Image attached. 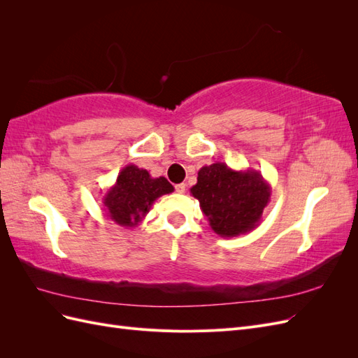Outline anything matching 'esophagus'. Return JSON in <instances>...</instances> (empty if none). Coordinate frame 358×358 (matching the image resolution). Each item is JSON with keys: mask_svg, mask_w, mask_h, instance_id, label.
Here are the masks:
<instances>
[{"mask_svg": "<svg viewBox=\"0 0 358 358\" xmlns=\"http://www.w3.org/2000/svg\"><path fill=\"white\" fill-rule=\"evenodd\" d=\"M175 188H176V192H179V194H183V192L187 191V185H185V183H179V185H176Z\"/></svg>", "mask_w": 358, "mask_h": 358, "instance_id": "obj_1", "label": "esophagus"}]
</instances>
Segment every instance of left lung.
I'll list each match as a JSON object with an SVG mask.
<instances>
[{
    "instance_id": "8db88e82",
    "label": "left lung",
    "mask_w": 358,
    "mask_h": 358,
    "mask_svg": "<svg viewBox=\"0 0 358 358\" xmlns=\"http://www.w3.org/2000/svg\"><path fill=\"white\" fill-rule=\"evenodd\" d=\"M212 230L221 237H236L252 231L262 221L272 188L254 169L233 170L213 162L199 170L191 189Z\"/></svg>"
}]
</instances>
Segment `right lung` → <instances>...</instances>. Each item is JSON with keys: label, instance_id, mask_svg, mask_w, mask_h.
I'll return each instance as SVG.
<instances>
[{"label": "right lung", "instance_id": "right-lung-1", "mask_svg": "<svg viewBox=\"0 0 358 358\" xmlns=\"http://www.w3.org/2000/svg\"><path fill=\"white\" fill-rule=\"evenodd\" d=\"M175 191L164 178H152L145 169L134 164L125 166L103 196L106 213L117 225L134 229L152 208L154 201Z\"/></svg>", "mask_w": 358, "mask_h": 358}]
</instances>
